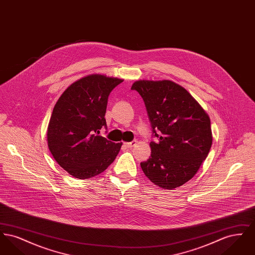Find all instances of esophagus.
<instances>
[{"label": "esophagus", "instance_id": "1", "mask_svg": "<svg viewBox=\"0 0 255 255\" xmlns=\"http://www.w3.org/2000/svg\"><path fill=\"white\" fill-rule=\"evenodd\" d=\"M135 143H136V140H133L131 142H125L124 146H126L127 148H132L133 145H135Z\"/></svg>", "mask_w": 255, "mask_h": 255}]
</instances>
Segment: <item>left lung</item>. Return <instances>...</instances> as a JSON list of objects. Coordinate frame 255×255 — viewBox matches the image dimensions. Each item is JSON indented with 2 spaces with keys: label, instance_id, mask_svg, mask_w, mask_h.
I'll list each match as a JSON object with an SVG mask.
<instances>
[{
  "label": "left lung",
  "instance_id": "obj_1",
  "mask_svg": "<svg viewBox=\"0 0 255 255\" xmlns=\"http://www.w3.org/2000/svg\"><path fill=\"white\" fill-rule=\"evenodd\" d=\"M132 90L142 97L152 127L151 156L140 162L146 177L174 189L194 177L212 144L210 120L182 86L170 80H138Z\"/></svg>",
  "mask_w": 255,
  "mask_h": 255
}]
</instances>
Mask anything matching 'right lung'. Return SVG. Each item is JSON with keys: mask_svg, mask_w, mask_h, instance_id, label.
<instances>
[{"mask_svg": "<svg viewBox=\"0 0 255 255\" xmlns=\"http://www.w3.org/2000/svg\"><path fill=\"white\" fill-rule=\"evenodd\" d=\"M122 79L91 74L75 81L56 102L48 127V145L56 162L77 179L102 173L118 156L122 143L99 135L107 128L110 93Z\"/></svg>", "mask_w": 255, "mask_h": 255, "instance_id": "obj_1", "label": "right lung"}]
</instances>
